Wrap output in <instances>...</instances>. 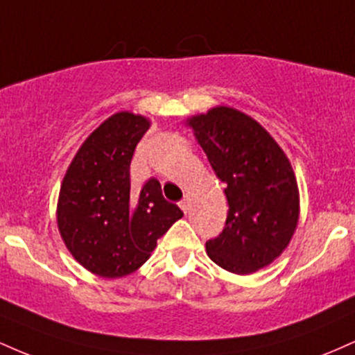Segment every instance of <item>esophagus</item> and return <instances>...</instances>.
Instances as JSON below:
<instances>
[{
    "mask_svg": "<svg viewBox=\"0 0 355 355\" xmlns=\"http://www.w3.org/2000/svg\"><path fill=\"white\" fill-rule=\"evenodd\" d=\"M180 209H182L183 211H185V214H187V211H189V209H190V198H189V197H185V198H183V200L180 202Z\"/></svg>",
    "mask_w": 355,
    "mask_h": 355,
    "instance_id": "34e87169",
    "label": "esophagus"
}]
</instances>
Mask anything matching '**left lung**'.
Segmentation results:
<instances>
[{"label": "left lung", "mask_w": 355, "mask_h": 355, "mask_svg": "<svg viewBox=\"0 0 355 355\" xmlns=\"http://www.w3.org/2000/svg\"><path fill=\"white\" fill-rule=\"evenodd\" d=\"M229 203L222 234L205 243L218 267L250 275L270 266L291 243L300 197L291 160L259 121L218 107L187 118Z\"/></svg>", "instance_id": "8db88e82"}]
</instances>
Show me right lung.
<instances>
[{
	"instance_id": "obj_1",
	"label": "right lung",
	"mask_w": 355,
	"mask_h": 355,
	"mask_svg": "<svg viewBox=\"0 0 355 355\" xmlns=\"http://www.w3.org/2000/svg\"><path fill=\"white\" fill-rule=\"evenodd\" d=\"M152 121L132 112L108 116L73 157L60 187L56 223L73 259L92 274L118 279L138 270L183 211L150 178L130 185V162Z\"/></svg>"
}]
</instances>
